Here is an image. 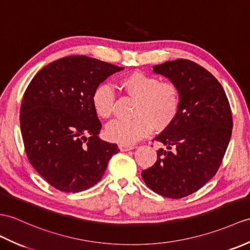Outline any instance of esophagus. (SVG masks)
I'll list each match as a JSON object with an SVG mask.
<instances>
[{
  "mask_svg": "<svg viewBox=\"0 0 250 250\" xmlns=\"http://www.w3.org/2000/svg\"><path fill=\"white\" fill-rule=\"evenodd\" d=\"M119 149L120 151H129V150L134 149V146H130V145H119Z\"/></svg>",
  "mask_w": 250,
  "mask_h": 250,
  "instance_id": "34e87169",
  "label": "esophagus"
}]
</instances>
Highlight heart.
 <instances>
[{"label": "heart", "instance_id": "1", "mask_svg": "<svg viewBox=\"0 0 250 250\" xmlns=\"http://www.w3.org/2000/svg\"><path fill=\"white\" fill-rule=\"evenodd\" d=\"M127 95L135 98L134 118L115 120L105 130L108 141L120 145H132L146 137L152 127L163 131L171 125L179 114L181 91L171 81H161L156 75L133 71L119 81ZM91 104L100 118L109 119L115 112L116 95L107 84L98 85L92 91Z\"/></svg>", "mask_w": 250, "mask_h": 250}]
</instances>
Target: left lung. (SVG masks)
I'll list each match as a JSON object with an SVG mask.
<instances>
[{"instance_id": "8db88e82", "label": "left lung", "mask_w": 250, "mask_h": 250, "mask_svg": "<svg viewBox=\"0 0 250 250\" xmlns=\"http://www.w3.org/2000/svg\"><path fill=\"white\" fill-rule=\"evenodd\" d=\"M153 71L179 86L181 104L176 120L152 141L164 148L142 177L156 194L180 199L217 172L233 126L231 107L223 86L198 63L179 59L155 65Z\"/></svg>"}]
</instances>
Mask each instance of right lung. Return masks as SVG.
I'll list each match as a JSON object with an SVG mask.
<instances>
[{
	"label": "right lung",
	"instance_id": "obj_1",
	"mask_svg": "<svg viewBox=\"0 0 250 250\" xmlns=\"http://www.w3.org/2000/svg\"><path fill=\"white\" fill-rule=\"evenodd\" d=\"M123 69L88 56H67L43 67L28 84L20 108L25 153L56 189L79 193L94 187L118 153L117 145L98 137L102 125L91 95Z\"/></svg>",
	"mask_w": 250,
	"mask_h": 250
}]
</instances>
